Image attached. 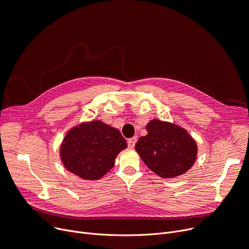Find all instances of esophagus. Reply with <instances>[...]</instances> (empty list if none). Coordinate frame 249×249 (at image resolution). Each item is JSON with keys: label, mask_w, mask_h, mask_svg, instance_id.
Returning <instances> with one entry per match:
<instances>
[{"label": "esophagus", "mask_w": 249, "mask_h": 249, "mask_svg": "<svg viewBox=\"0 0 249 249\" xmlns=\"http://www.w3.org/2000/svg\"><path fill=\"white\" fill-rule=\"evenodd\" d=\"M137 140H138L137 137H133V138L127 140V146L129 149H133L135 147V145L137 143Z\"/></svg>", "instance_id": "esophagus-1"}]
</instances>
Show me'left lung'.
<instances>
[{"mask_svg":"<svg viewBox=\"0 0 249 249\" xmlns=\"http://www.w3.org/2000/svg\"><path fill=\"white\" fill-rule=\"evenodd\" d=\"M146 128L148 135L139 139L135 149L153 172L173 178L191 169L197 147L184 128L159 120L151 121Z\"/></svg>","mask_w":249,"mask_h":249,"instance_id":"left-lung-1","label":"left lung"}]
</instances>
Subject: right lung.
Masks as SVG:
<instances>
[{"instance_id":"right-lung-1","label":"right lung","mask_w":249,"mask_h":249,"mask_svg":"<svg viewBox=\"0 0 249 249\" xmlns=\"http://www.w3.org/2000/svg\"><path fill=\"white\" fill-rule=\"evenodd\" d=\"M126 147L117 128L93 121L70 129L61 146V159L70 172L95 180L113 167L118 153Z\"/></svg>"}]
</instances>
